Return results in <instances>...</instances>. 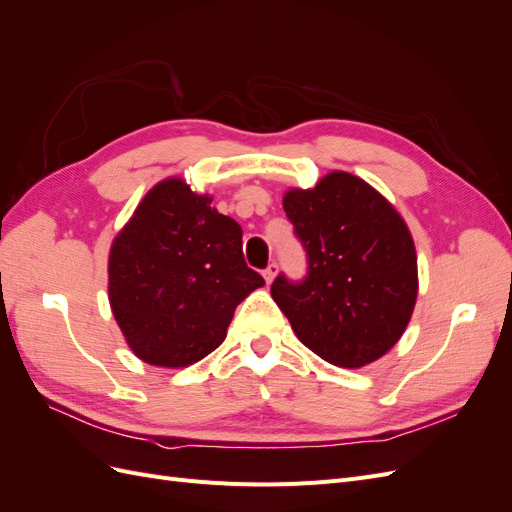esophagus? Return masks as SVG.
Returning a JSON list of instances; mask_svg holds the SVG:
<instances>
[{
	"mask_svg": "<svg viewBox=\"0 0 512 512\" xmlns=\"http://www.w3.org/2000/svg\"><path fill=\"white\" fill-rule=\"evenodd\" d=\"M262 275H265L267 284H271L275 280V275H277V265H275V262H271V265L265 271H262Z\"/></svg>",
	"mask_w": 512,
	"mask_h": 512,
	"instance_id": "obj_1",
	"label": "esophagus"
}]
</instances>
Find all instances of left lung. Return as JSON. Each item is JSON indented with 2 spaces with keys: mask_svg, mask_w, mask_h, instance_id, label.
Returning <instances> with one entry per match:
<instances>
[{
  "mask_svg": "<svg viewBox=\"0 0 512 512\" xmlns=\"http://www.w3.org/2000/svg\"><path fill=\"white\" fill-rule=\"evenodd\" d=\"M284 211L307 252V277L271 286L301 344L344 369L378 361L412 318L418 271L408 224L376 188L333 170L290 188Z\"/></svg>",
  "mask_w": 512,
  "mask_h": 512,
  "instance_id": "obj_1",
  "label": "left lung"
}]
</instances>
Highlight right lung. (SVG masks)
Segmentation results:
<instances>
[{
  "instance_id": "right-lung-1",
  "label": "right lung",
  "mask_w": 512,
  "mask_h": 512,
  "mask_svg": "<svg viewBox=\"0 0 512 512\" xmlns=\"http://www.w3.org/2000/svg\"><path fill=\"white\" fill-rule=\"evenodd\" d=\"M179 177L143 196L108 252V301L138 359L179 369L218 348L237 305L265 286L241 226Z\"/></svg>"
}]
</instances>
